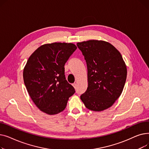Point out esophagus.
I'll use <instances>...</instances> for the list:
<instances>
[{"label": "esophagus", "instance_id": "obj_1", "mask_svg": "<svg viewBox=\"0 0 149 149\" xmlns=\"http://www.w3.org/2000/svg\"><path fill=\"white\" fill-rule=\"evenodd\" d=\"M72 86H73L74 88H77V84H76V83H73V84H72Z\"/></svg>", "mask_w": 149, "mask_h": 149}]
</instances>
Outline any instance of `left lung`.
Segmentation results:
<instances>
[{
    "label": "left lung",
    "mask_w": 149,
    "mask_h": 149,
    "mask_svg": "<svg viewBox=\"0 0 149 149\" xmlns=\"http://www.w3.org/2000/svg\"><path fill=\"white\" fill-rule=\"evenodd\" d=\"M77 45L88 68V87L80 98L89 110H106L123 92L127 78L126 63L120 52L109 42L91 40Z\"/></svg>",
    "instance_id": "obj_1"
}]
</instances>
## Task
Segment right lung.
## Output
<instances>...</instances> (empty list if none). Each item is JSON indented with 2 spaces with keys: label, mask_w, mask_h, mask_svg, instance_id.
I'll use <instances>...</instances> for the list:
<instances>
[{
  "label": "right lung",
  "mask_w": 149,
  "mask_h": 149,
  "mask_svg": "<svg viewBox=\"0 0 149 149\" xmlns=\"http://www.w3.org/2000/svg\"><path fill=\"white\" fill-rule=\"evenodd\" d=\"M75 45L55 42L40 46L30 56L23 69L25 86L41 111L56 115L66 108L75 89L65 75V65Z\"/></svg>",
  "instance_id": "right-lung-1"
}]
</instances>
